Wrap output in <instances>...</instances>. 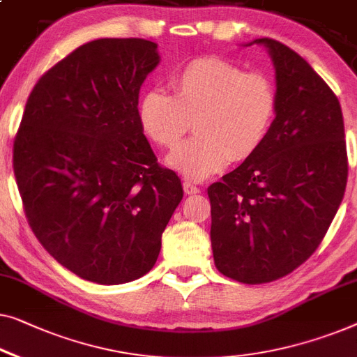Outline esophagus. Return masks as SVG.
Segmentation results:
<instances>
[{
  "label": "esophagus",
  "mask_w": 357,
  "mask_h": 357,
  "mask_svg": "<svg viewBox=\"0 0 357 357\" xmlns=\"http://www.w3.org/2000/svg\"><path fill=\"white\" fill-rule=\"evenodd\" d=\"M183 190H185V193H187V195L199 193V188L196 187L195 183H191V182H183Z\"/></svg>",
  "instance_id": "obj_1"
}]
</instances>
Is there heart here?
<instances>
[{
	"instance_id": "b5f03b06",
	"label": "heart",
	"mask_w": 357,
	"mask_h": 357,
	"mask_svg": "<svg viewBox=\"0 0 357 357\" xmlns=\"http://www.w3.org/2000/svg\"><path fill=\"white\" fill-rule=\"evenodd\" d=\"M172 95L154 86L138 102V119L149 140L175 148L191 122L196 135L167 158L185 177L203 180L231 159L251 158L267 140L278 111V91L264 72L231 61L199 58L170 77Z\"/></svg>"
}]
</instances>
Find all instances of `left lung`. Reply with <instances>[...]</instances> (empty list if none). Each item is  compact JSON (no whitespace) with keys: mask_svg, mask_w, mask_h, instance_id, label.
<instances>
[{"mask_svg":"<svg viewBox=\"0 0 357 357\" xmlns=\"http://www.w3.org/2000/svg\"><path fill=\"white\" fill-rule=\"evenodd\" d=\"M252 43L267 46L275 66V122L251 158L208 188L214 264L248 285L278 280L312 256L348 180L337 95L287 45Z\"/></svg>","mask_w":357,"mask_h":357,"instance_id":"obj_1","label":"left lung"}]
</instances>
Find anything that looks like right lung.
Wrapping results in <instances>:
<instances>
[{
  "mask_svg": "<svg viewBox=\"0 0 357 357\" xmlns=\"http://www.w3.org/2000/svg\"><path fill=\"white\" fill-rule=\"evenodd\" d=\"M158 45L100 38L46 70L25 102L13 167L46 251L101 285L143 277L183 190L143 135L138 93Z\"/></svg>",
  "mask_w": 357,
  "mask_h": 357,
  "instance_id": "obj_1",
  "label": "right lung"
}]
</instances>
